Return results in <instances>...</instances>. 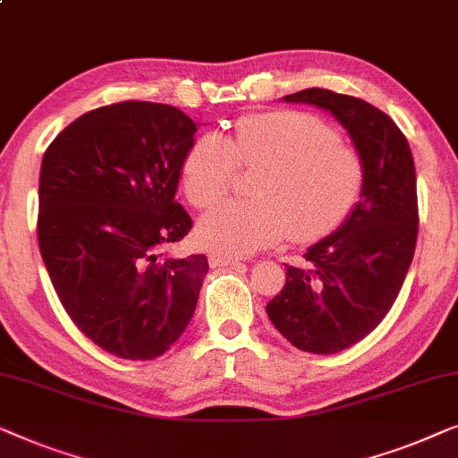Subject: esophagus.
Masks as SVG:
<instances>
[{"mask_svg": "<svg viewBox=\"0 0 458 458\" xmlns=\"http://www.w3.org/2000/svg\"><path fill=\"white\" fill-rule=\"evenodd\" d=\"M238 259L230 255H220V253H211L209 255V266L211 267H224V266H238Z\"/></svg>", "mask_w": 458, "mask_h": 458, "instance_id": "esophagus-1", "label": "esophagus"}]
</instances>
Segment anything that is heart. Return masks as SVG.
I'll return each mask as SVG.
<instances>
[{
  "label": "heart",
  "instance_id": "heart-1",
  "mask_svg": "<svg viewBox=\"0 0 458 458\" xmlns=\"http://www.w3.org/2000/svg\"><path fill=\"white\" fill-rule=\"evenodd\" d=\"M236 165L266 172L250 186L255 199L217 205L199 222V244L220 255H253L286 234L299 244L326 238L349 220L365 186L359 153L305 112L249 115L226 140L195 139L182 164L186 199L211 208L226 197Z\"/></svg>",
  "mask_w": 458,
  "mask_h": 458
}]
</instances>
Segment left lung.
Returning a JSON list of instances; mask_svg holds the SVG:
<instances>
[{"instance_id":"1","label":"left lung","mask_w":458,"mask_h":458,"mask_svg":"<svg viewBox=\"0 0 458 458\" xmlns=\"http://www.w3.org/2000/svg\"><path fill=\"white\" fill-rule=\"evenodd\" d=\"M311 103L346 128L365 167V186L349 220L286 266V284L267 302L282 336L313 355L351 349L394 305L417 242V180L411 147L390 115L327 89L286 95Z\"/></svg>"}]
</instances>
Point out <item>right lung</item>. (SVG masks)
Returning a JSON list of instances; mask_svg holds the SVG:
<instances>
[{
    "label": "right lung",
    "instance_id": "add662e5",
    "mask_svg": "<svg viewBox=\"0 0 458 458\" xmlns=\"http://www.w3.org/2000/svg\"><path fill=\"white\" fill-rule=\"evenodd\" d=\"M197 124L178 107L122 101L76 118L38 176V249L76 327L120 359L170 349L195 313L205 255L164 247L192 228L176 203Z\"/></svg>",
    "mask_w": 458,
    "mask_h": 458
}]
</instances>
